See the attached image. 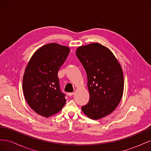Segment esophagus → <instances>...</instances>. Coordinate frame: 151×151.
<instances>
[{
	"label": "esophagus",
	"instance_id": "obj_1",
	"mask_svg": "<svg viewBox=\"0 0 151 151\" xmlns=\"http://www.w3.org/2000/svg\"><path fill=\"white\" fill-rule=\"evenodd\" d=\"M67 94L68 96H72V95H74V93H67Z\"/></svg>",
	"mask_w": 151,
	"mask_h": 151
}]
</instances>
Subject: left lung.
Listing matches in <instances>:
<instances>
[{"label":"left lung","instance_id":"1","mask_svg":"<svg viewBox=\"0 0 151 151\" xmlns=\"http://www.w3.org/2000/svg\"><path fill=\"white\" fill-rule=\"evenodd\" d=\"M76 53L86 72L90 96L82 111L91 119L99 120L111 113L121 101L122 68L111 50L98 43L79 47Z\"/></svg>","mask_w":151,"mask_h":151}]
</instances>
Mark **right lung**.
Instances as JSON below:
<instances>
[{"label":"right lung","instance_id":"obj_1","mask_svg":"<svg viewBox=\"0 0 151 151\" xmlns=\"http://www.w3.org/2000/svg\"><path fill=\"white\" fill-rule=\"evenodd\" d=\"M70 48L57 43L43 45L34 53L22 79V91L29 107L48 118L60 111L66 103L60 89L58 72Z\"/></svg>","mask_w":151,"mask_h":151}]
</instances>
